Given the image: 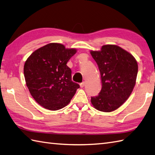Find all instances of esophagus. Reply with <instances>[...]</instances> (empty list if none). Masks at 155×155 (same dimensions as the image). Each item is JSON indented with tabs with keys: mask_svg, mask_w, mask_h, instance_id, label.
I'll return each mask as SVG.
<instances>
[{
	"mask_svg": "<svg viewBox=\"0 0 155 155\" xmlns=\"http://www.w3.org/2000/svg\"><path fill=\"white\" fill-rule=\"evenodd\" d=\"M84 85H85V83H84V82H83V83H81L80 84V86H81V88L84 87Z\"/></svg>",
	"mask_w": 155,
	"mask_h": 155,
	"instance_id": "34e87169",
	"label": "esophagus"
}]
</instances>
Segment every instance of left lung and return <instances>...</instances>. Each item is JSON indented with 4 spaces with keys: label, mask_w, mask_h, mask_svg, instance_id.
<instances>
[{
    "label": "left lung",
    "mask_w": 155,
    "mask_h": 155,
    "mask_svg": "<svg viewBox=\"0 0 155 155\" xmlns=\"http://www.w3.org/2000/svg\"><path fill=\"white\" fill-rule=\"evenodd\" d=\"M99 69L102 88L91 97L96 109L111 112L119 108L133 92L136 83L138 64L129 52L117 45H107L99 51H91Z\"/></svg>",
    "instance_id": "obj_1"
}]
</instances>
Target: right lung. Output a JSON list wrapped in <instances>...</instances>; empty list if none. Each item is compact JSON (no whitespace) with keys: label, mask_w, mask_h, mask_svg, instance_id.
I'll use <instances>...</instances> for the list:
<instances>
[{"label":"right lung","mask_w":155,"mask_h":155,"mask_svg":"<svg viewBox=\"0 0 155 155\" xmlns=\"http://www.w3.org/2000/svg\"><path fill=\"white\" fill-rule=\"evenodd\" d=\"M77 50L50 43L32 52L24 66L26 84L32 97L45 108L57 110L70 103L79 84L72 81L67 62Z\"/></svg>","instance_id":"obj_1"}]
</instances>
